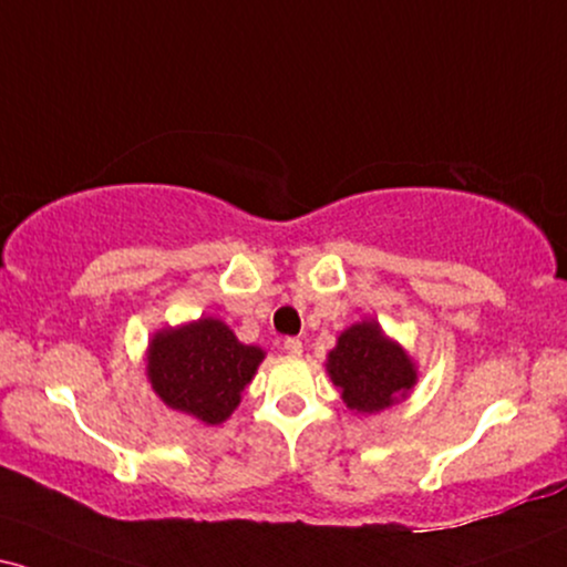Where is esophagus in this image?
I'll list each match as a JSON object with an SVG mask.
<instances>
[{
  "instance_id": "esophagus-1",
  "label": "esophagus",
  "mask_w": 567,
  "mask_h": 567,
  "mask_svg": "<svg viewBox=\"0 0 567 567\" xmlns=\"http://www.w3.org/2000/svg\"><path fill=\"white\" fill-rule=\"evenodd\" d=\"M285 353L298 358L300 353H303V342H300L298 337H288V340H285Z\"/></svg>"
}]
</instances>
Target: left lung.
<instances>
[{"instance_id": "obj_1", "label": "left lung", "mask_w": 567, "mask_h": 567, "mask_svg": "<svg viewBox=\"0 0 567 567\" xmlns=\"http://www.w3.org/2000/svg\"><path fill=\"white\" fill-rule=\"evenodd\" d=\"M327 371L342 403L355 413H379L395 405L419 379L411 355L371 319L337 337L334 350L327 355Z\"/></svg>"}]
</instances>
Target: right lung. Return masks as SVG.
<instances>
[{"label": "right lung", "instance_id": "right-lung-1", "mask_svg": "<svg viewBox=\"0 0 567 567\" xmlns=\"http://www.w3.org/2000/svg\"><path fill=\"white\" fill-rule=\"evenodd\" d=\"M261 361V348L243 346L225 321L206 317L159 329L148 342L146 374L164 405L217 426L238 408Z\"/></svg>", "mask_w": 567, "mask_h": 567}]
</instances>
